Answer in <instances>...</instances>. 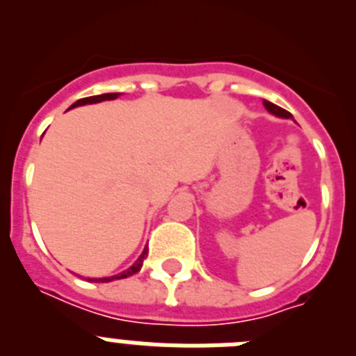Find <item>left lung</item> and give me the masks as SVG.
Wrapping results in <instances>:
<instances>
[{
	"label": "left lung",
	"instance_id": "8db88e82",
	"mask_svg": "<svg viewBox=\"0 0 356 356\" xmlns=\"http://www.w3.org/2000/svg\"><path fill=\"white\" fill-rule=\"evenodd\" d=\"M264 106H266V108L269 110L271 114L278 115V118H285V119H291L292 118L291 112H287V110H285V108H282V106L275 105V103H271V102H266V99H264Z\"/></svg>",
	"mask_w": 356,
	"mask_h": 356
}]
</instances>
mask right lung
Returning <instances> with one entry per match:
<instances>
[{
	"label": "right lung",
	"instance_id": "right-lung-1",
	"mask_svg": "<svg viewBox=\"0 0 356 356\" xmlns=\"http://www.w3.org/2000/svg\"><path fill=\"white\" fill-rule=\"evenodd\" d=\"M119 96V92H112V94H102V96H90V97H81V99H78L74 105L71 106V108H74V106L78 105H87V103H99V102H105V99H115V97ZM147 254V248L143 251V254L139 257V260L134 264V266L130 267V269H127V271L119 273V275L115 276H108V278H89L90 282H114V280H121V278H128V276L135 275V273L140 271V267H143V262L144 259H146Z\"/></svg>",
	"mask_w": 356,
	"mask_h": 356
}]
</instances>
